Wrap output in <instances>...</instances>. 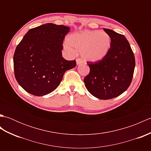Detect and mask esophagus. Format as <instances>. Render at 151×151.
Listing matches in <instances>:
<instances>
[{"mask_svg": "<svg viewBox=\"0 0 151 151\" xmlns=\"http://www.w3.org/2000/svg\"><path fill=\"white\" fill-rule=\"evenodd\" d=\"M76 64H77V65H80V64H81L83 62H82V60L81 59V58H77L76 60Z\"/></svg>", "mask_w": 151, "mask_h": 151, "instance_id": "obj_1", "label": "esophagus"}]
</instances>
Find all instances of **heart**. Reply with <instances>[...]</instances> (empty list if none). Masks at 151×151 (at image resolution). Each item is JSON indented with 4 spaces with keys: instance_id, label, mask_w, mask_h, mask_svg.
<instances>
[{
    "instance_id": "obj_1",
    "label": "heart",
    "mask_w": 151,
    "mask_h": 151,
    "mask_svg": "<svg viewBox=\"0 0 151 151\" xmlns=\"http://www.w3.org/2000/svg\"><path fill=\"white\" fill-rule=\"evenodd\" d=\"M67 41L72 47L81 52L84 60L97 62L107 56L111 48V40L109 35L99 30H84L70 34ZM64 48L70 52L74 50L68 43Z\"/></svg>"
}]
</instances>
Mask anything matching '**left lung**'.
I'll use <instances>...</instances> for the list:
<instances>
[{
  "instance_id": "obj_1",
  "label": "left lung",
  "mask_w": 151,
  "mask_h": 151,
  "mask_svg": "<svg viewBox=\"0 0 151 151\" xmlns=\"http://www.w3.org/2000/svg\"><path fill=\"white\" fill-rule=\"evenodd\" d=\"M104 30L111 37L110 51L99 62H87L90 71L84 82L92 95L108 100L118 97L130 86L135 68V58L124 36L107 28Z\"/></svg>"
}]
</instances>
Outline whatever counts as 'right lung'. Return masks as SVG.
Listing matches in <instances>:
<instances>
[{
    "instance_id": "obj_1",
    "label": "right lung",
    "mask_w": 151,
    "mask_h": 151,
    "mask_svg": "<svg viewBox=\"0 0 151 151\" xmlns=\"http://www.w3.org/2000/svg\"><path fill=\"white\" fill-rule=\"evenodd\" d=\"M70 28L47 23L31 28L16 47L14 55L15 77L25 91L43 96L57 88L66 70L76 61L62 57L63 41Z\"/></svg>"
}]
</instances>
